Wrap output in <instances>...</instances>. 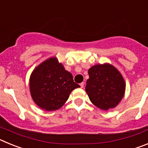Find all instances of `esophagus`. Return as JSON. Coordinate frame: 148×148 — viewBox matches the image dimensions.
I'll return each mask as SVG.
<instances>
[{"label": "esophagus", "instance_id": "1", "mask_svg": "<svg viewBox=\"0 0 148 148\" xmlns=\"http://www.w3.org/2000/svg\"><path fill=\"white\" fill-rule=\"evenodd\" d=\"M84 82H82V83H81V84H80V87H81V88H83V87H84Z\"/></svg>", "mask_w": 148, "mask_h": 148}]
</instances>
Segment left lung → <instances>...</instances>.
Returning <instances> with one entry per match:
<instances>
[{"label":"left lung","mask_w":148,"mask_h":148,"mask_svg":"<svg viewBox=\"0 0 148 148\" xmlns=\"http://www.w3.org/2000/svg\"><path fill=\"white\" fill-rule=\"evenodd\" d=\"M88 74L85 90L91 102L102 110L116 108L124 97L126 87L119 71L106 63L92 66Z\"/></svg>","instance_id":"left-lung-1"}]
</instances>
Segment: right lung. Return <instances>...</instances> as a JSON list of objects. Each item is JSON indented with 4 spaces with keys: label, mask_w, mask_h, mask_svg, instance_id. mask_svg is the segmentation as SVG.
Segmentation results:
<instances>
[{
    "label": "right lung",
    "mask_w": 148,
    "mask_h": 148,
    "mask_svg": "<svg viewBox=\"0 0 148 148\" xmlns=\"http://www.w3.org/2000/svg\"><path fill=\"white\" fill-rule=\"evenodd\" d=\"M78 87L80 86L74 82L73 75L55 57L39 64L30 75L31 96L39 108L47 111L61 108Z\"/></svg>",
    "instance_id": "right-lung-1"
}]
</instances>
